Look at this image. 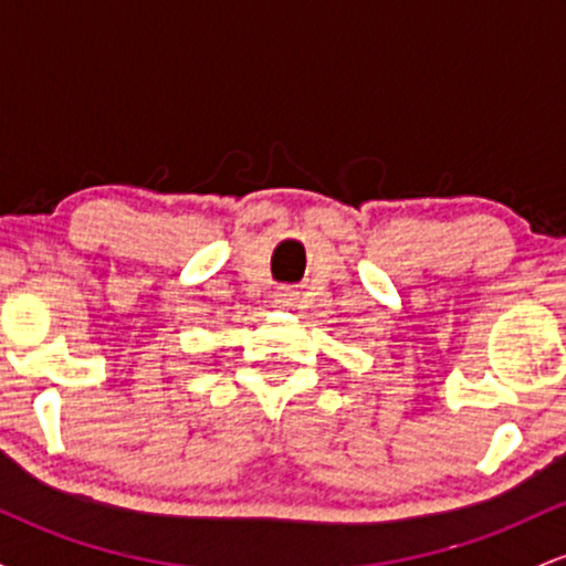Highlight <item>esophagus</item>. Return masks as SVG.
<instances>
[{
  "label": "esophagus",
  "mask_w": 566,
  "mask_h": 566,
  "mask_svg": "<svg viewBox=\"0 0 566 566\" xmlns=\"http://www.w3.org/2000/svg\"><path fill=\"white\" fill-rule=\"evenodd\" d=\"M274 301H276L279 305H292V301H295V292H290V290H279L276 295H274Z\"/></svg>",
  "instance_id": "34e87169"
}]
</instances>
